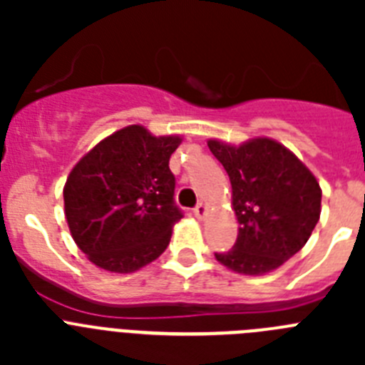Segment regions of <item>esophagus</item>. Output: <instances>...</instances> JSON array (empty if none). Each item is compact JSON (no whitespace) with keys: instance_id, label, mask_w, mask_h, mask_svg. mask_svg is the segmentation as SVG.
<instances>
[{"instance_id":"34e87169","label":"esophagus","mask_w":365,"mask_h":365,"mask_svg":"<svg viewBox=\"0 0 365 365\" xmlns=\"http://www.w3.org/2000/svg\"><path fill=\"white\" fill-rule=\"evenodd\" d=\"M193 215H195V217L197 219H202L206 215V206L202 205V202H199L197 206H195V208H193Z\"/></svg>"}]
</instances>
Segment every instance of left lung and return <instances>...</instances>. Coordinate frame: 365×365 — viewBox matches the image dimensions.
Returning <instances> with one entry per match:
<instances>
[{
  "label": "left lung",
  "mask_w": 365,
  "mask_h": 365,
  "mask_svg": "<svg viewBox=\"0 0 365 365\" xmlns=\"http://www.w3.org/2000/svg\"><path fill=\"white\" fill-rule=\"evenodd\" d=\"M230 177L240 234L234 247L215 252L219 263L248 276L278 269L307 243L320 219L322 190L294 153L270 138L234 148L208 140Z\"/></svg>",
  "instance_id": "1"
}]
</instances>
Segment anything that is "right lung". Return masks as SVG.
Here are the masks:
<instances>
[{
	"instance_id": "right-lung-1",
	"label": "right lung",
	"mask_w": 365,
	"mask_h": 365,
	"mask_svg": "<svg viewBox=\"0 0 365 365\" xmlns=\"http://www.w3.org/2000/svg\"><path fill=\"white\" fill-rule=\"evenodd\" d=\"M179 144V137L128 125L73 168L63 188L66 219L74 243L96 267L135 272L166 250L182 217L170 170Z\"/></svg>"
}]
</instances>
